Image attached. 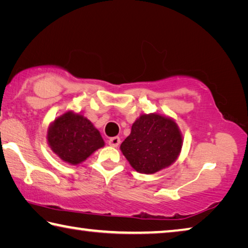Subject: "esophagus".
<instances>
[{"instance_id": "obj_1", "label": "esophagus", "mask_w": 248, "mask_h": 248, "mask_svg": "<svg viewBox=\"0 0 248 248\" xmlns=\"http://www.w3.org/2000/svg\"><path fill=\"white\" fill-rule=\"evenodd\" d=\"M108 144L110 146H118L120 144V138L119 137L110 138V139L108 140Z\"/></svg>"}]
</instances>
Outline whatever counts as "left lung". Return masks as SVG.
Returning a JSON list of instances; mask_svg holds the SVG:
<instances>
[{
	"instance_id": "left-lung-1",
	"label": "left lung",
	"mask_w": 248,
	"mask_h": 248,
	"mask_svg": "<svg viewBox=\"0 0 248 248\" xmlns=\"http://www.w3.org/2000/svg\"><path fill=\"white\" fill-rule=\"evenodd\" d=\"M182 145V134L173 119L150 114L134 121L120 150L137 171L154 174L173 164Z\"/></svg>"
}]
</instances>
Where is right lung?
Segmentation results:
<instances>
[{
  "instance_id": "obj_1",
  "label": "right lung",
  "mask_w": 248,
  "mask_h": 248,
  "mask_svg": "<svg viewBox=\"0 0 248 248\" xmlns=\"http://www.w3.org/2000/svg\"><path fill=\"white\" fill-rule=\"evenodd\" d=\"M50 148L62 161L77 165L105 145L102 136L81 114L68 111L50 124L47 134Z\"/></svg>"
}]
</instances>
